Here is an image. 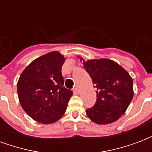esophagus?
Here are the masks:
<instances>
[{"instance_id":"1","label":"esophagus","mask_w":152,"mask_h":152,"mask_svg":"<svg viewBox=\"0 0 152 152\" xmlns=\"http://www.w3.org/2000/svg\"><path fill=\"white\" fill-rule=\"evenodd\" d=\"M73 92H74L75 94H79V89H78L77 87H75V88L73 89Z\"/></svg>"}]
</instances>
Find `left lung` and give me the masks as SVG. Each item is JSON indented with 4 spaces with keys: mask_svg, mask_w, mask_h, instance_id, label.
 Wrapping results in <instances>:
<instances>
[{
    "mask_svg": "<svg viewBox=\"0 0 152 152\" xmlns=\"http://www.w3.org/2000/svg\"><path fill=\"white\" fill-rule=\"evenodd\" d=\"M82 61V58H80ZM84 68L97 88V101L86 110L96 124H111L127 110L134 97L133 80L117 63L107 58L83 61Z\"/></svg>",
    "mask_w": 152,
    "mask_h": 152,
    "instance_id": "left-lung-1",
    "label": "left lung"
}]
</instances>
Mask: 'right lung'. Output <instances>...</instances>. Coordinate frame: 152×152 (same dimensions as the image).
Wrapping results in <instances>:
<instances>
[{"label": "right lung", "mask_w": 152, "mask_h": 152, "mask_svg": "<svg viewBox=\"0 0 152 152\" xmlns=\"http://www.w3.org/2000/svg\"><path fill=\"white\" fill-rule=\"evenodd\" d=\"M65 58L53 51L32 61L17 84L19 102L24 112L41 124H52L66 112L72 91L64 87L62 66Z\"/></svg>", "instance_id": "right-lung-1"}]
</instances>
